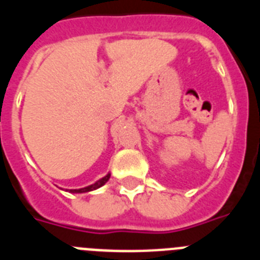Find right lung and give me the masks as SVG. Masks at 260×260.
Masks as SVG:
<instances>
[{"label": "right lung", "instance_id": "add662e5", "mask_svg": "<svg viewBox=\"0 0 260 260\" xmlns=\"http://www.w3.org/2000/svg\"><path fill=\"white\" fill-rule=\"evenodd\" d=\"M110 174H107L105 177H103L102 180H99L98 182H95L93 185L91 186H87V187H83V189H78V190H70L71 192H87V191H92V190H96L99 189V187H102L103 185H104L105 182H107L108 180H109Z\"/></svg>", "mask_w": 260, "mask_h": 260}]
</instances>
